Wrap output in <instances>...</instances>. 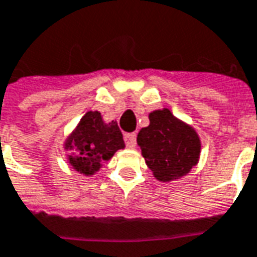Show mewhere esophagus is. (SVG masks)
Listing matches in <instances>:
<instances>
[{"mask_svg": "<svg viewBox=\"0 0 257 257\" xmlns=\"http://www.w3.org/2000/svg\"><path fill=\"white\" fill-rule=\"evenodd\" d=\"M123 140H125L126 146H128V147H131V149L136 147V134H125V136H123Z\"/></svg>", "mask_w": 257, "mask_h": 257, "instance_id": "1", "label": "esophagus"}]
</instances>
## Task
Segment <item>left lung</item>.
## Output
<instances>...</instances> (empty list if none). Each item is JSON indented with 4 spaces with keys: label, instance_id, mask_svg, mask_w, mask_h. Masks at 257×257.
Masks as SVG:
<instances>
[{
    "label": "left lung",
    "instance_id": "left-lung-1",
    "mask_svg": "<svg viewBox=\"0 0 257 257\" xmlns=\"http://www.w3.org/2000/svg\"><path fill=\"white\" fill-rule=\"evenodd\" d=\"M149 119L150 125L138 135V145L154 178L171 182L187 175L197 165L201 153L197 132L168 108L150 112Z\"/></svg>",
    "mask_w": 257,
    "mask_h": 257
}]
</instances>
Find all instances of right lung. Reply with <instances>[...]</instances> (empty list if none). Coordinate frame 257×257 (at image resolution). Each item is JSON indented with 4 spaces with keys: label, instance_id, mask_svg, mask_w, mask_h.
I'll list each match as a JSON object with an SVG mask.
<instances>
[{
    "label": "right lung",
    "instance_id": "1",
    "mask_svg": "<svg viewBox=\"0 0 257 257\" xmlns=\"http://www.w3.org/2000/svg\"><path fill=\"white\" fill-rule=\"evenodd\" d=\"M71 167L85 176H92L114 153L125 147L122 134L115 121L106 123L99 111H88L64 143Z\"/></svg>",
    "mask_w": 257,
    "mask_h": 257
}]
</instances>
